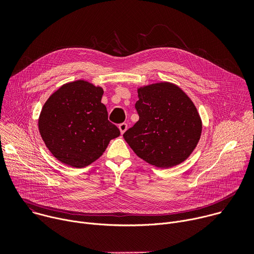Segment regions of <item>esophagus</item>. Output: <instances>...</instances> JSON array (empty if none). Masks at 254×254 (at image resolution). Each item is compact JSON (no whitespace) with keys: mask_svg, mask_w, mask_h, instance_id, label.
Segmentation results:
<instances>
[{"mask_svg":"<svg viewBox=\"0 0 254 254\" xmlns=\"http://www.w3.org/2000/svg\"><path fill=\"white\" fill-rule=\"evenodd\" d=\"M119 128H120V130H121V133L123 134L127 129V124H121L120 126H119Z\"/></svg>","mask_w":254,"mask_h":254,"instance_id":"34e87169","label":"esophagus"}]
</instances>
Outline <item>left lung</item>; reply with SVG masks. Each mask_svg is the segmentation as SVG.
I'll use <instances>...</instances> for the list:
<instances>
[{"mask_svg": "<svg viewBox=\"0 0 254 254\" xmlns=\"http://www.w3.org/2000/svg\"><path fill=\"white\" fill-rule=\"evenodd\" d=\"M137 96L139 119L124 133L134 154L161 169L186 161L202 133V120L192 99L168 81L139 86Z\"/></svg>", "mask_w": 254, "mask_h": 254, "instance_id": "8db88e82", "label": "left lung"}]
</instances>
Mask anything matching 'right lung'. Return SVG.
I'll list each match as a JSON object with an SVG mask.
<instances>
[{
  "instance_id": "add662e5",
  "label": "right lung",
  "mask_w": 254,
  "mask_h": 254,
  "mask_svg": "<svg viewBox=\"0 0 254 254\" xmlns=\"http://www.w3.org/2000/svg\"><path fill=\"white\" fill-rule=\"evenodd\" d=\"M101 86L83 80L63 84L44 103L38 119L41 137L61 163L83 168L102 156L120 129L108 122Z\"/></svg>"
}]
</instances>
